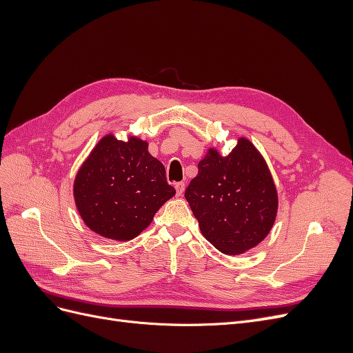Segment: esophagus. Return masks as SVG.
I'll return each mask as SVG.
<instances>
[{
	"label": "esophagus",
	"mask_w": 353,
	"mask_h": 353,
	"mask_svg": "<svg viewBox=\"0 0 353 353\" xmlns=\"http://www.w3.org/2000/svg\"><path fill=\"white\" fill-rule=\"evenodd\" d=\"M175 190H176V194L178 196H183L184 194V190H185V183H176L175 184Z\"/></svg>",
	"instance_id": "esophagus-1"
}]
</instances>
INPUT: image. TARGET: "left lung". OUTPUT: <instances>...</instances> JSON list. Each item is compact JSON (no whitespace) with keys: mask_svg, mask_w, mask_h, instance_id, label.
Segmentation results:
<instances>
[{"mask_svg":"<svg viewBox=\"0 0 353 353\" xmlns=\"http://www.w3.org/2000/svg\"><path fill=\"white\" fill-rule=\"evenodd\" d=\"M185 199L203 236L225 254L256 248L270 234L279 210L270 168L243 137L227 156L209 148Z\"/></svg>","mask_w":353,"mask_h":353,"instance_id":"left-lung-1","label":"left lung"}]
</instances>
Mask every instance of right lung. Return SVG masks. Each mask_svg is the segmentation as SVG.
<instances>
[{
  "label": "right lung",
  "instance_id": "obj_1",
  "mask_svg": "<svg viewBox=\"0 0 353 353\" xmlns=\"http://www.w3.org/2000/svg\"><path fill=\"white\" fill-rule=\"evenodd\" d=\"M174 196L165 166L138 137L121 141L113 134L104 135L73 183L74 203L85 225L116 241L135 239Z\"/></svg>",
  "mask_w": 353,
  "mask_h": 353
}]
</instances>
